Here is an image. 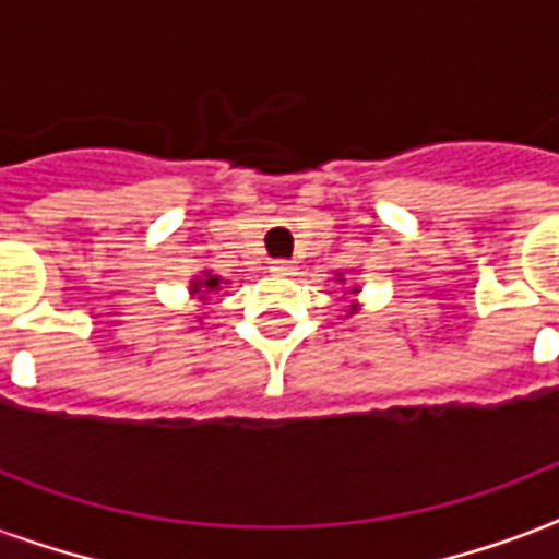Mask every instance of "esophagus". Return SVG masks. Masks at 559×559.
<instances>
[{"mask_svg":"<svg viewBox=\"0 0 559 559\" xmlns=\"http://www.w3.org/2000/svg\"><path fill=\"white\" fill-rule=\"evenodd\" d=\"M270 272H275V275H289V272H293V263L284 261V258H278V261L270 263Z\"/></svg>","mask_w":559,"mask_h":559,"instance_id":"1","label":"esophagus"}]
</instances>
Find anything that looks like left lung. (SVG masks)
<instances>
[{
	"instance_id": "left-lung-1",
	"label": "left lung",
	"mask_w": 559,
	"mask_h": 559,
	"mask_svg": "<svg viewBox=\"0 0 559 559\" xmlns=\"http://www.w3.org/2000/svg\"><path fill=\"white\" fill-rule=\"evenodd\" d=\"M340 281H345V278H342V275H340ZM354 293H359V289L354 287ZM357 307H359V305H350V310H348V313H354V310H357Z\"/></svg>"
}]
</instances>
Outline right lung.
Listing matches in <instances>:
<instances>
[{"mask_svg": "<svg viewBox=\"0 0 559 559\" xmlns=\"http://www.w3.org/2000/svg\"><path fill=\"white\" fill-rule=\"evenodd\" d=\"M219 284H223V281H219L217 275H211V272H202V278L191 281V296H200V298L211 296L214 289H219Z\"/></svg>", "mask_w": 559, "mask_h": 559, "instance_id": "right-lung-1", "label": "right lung"}]
</instances>
